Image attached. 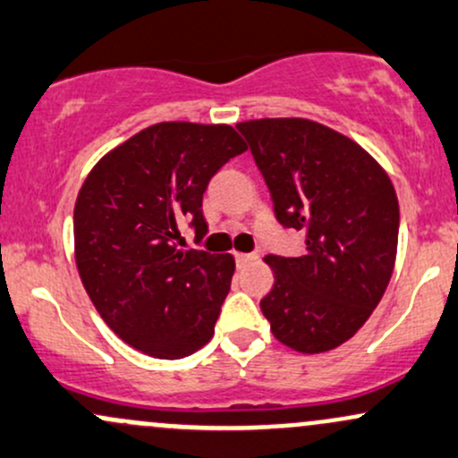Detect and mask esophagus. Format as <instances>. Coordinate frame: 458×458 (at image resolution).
<instances>
[{"instance_id":"1","label":"esophagus","mask_w":458,"mask_h":458,"mask_svg":"<svg viewBox=\"0 0 458 458\" xmlns=\"http://www.w3.org/2000/svg\"><path fill=\"white\" fill-rule=\"evenodd\" d=\"M233 258H235V262H238V267H244V264L255 262V259H258V255H253V253H233Z\"/></svg>"}]
</instances>
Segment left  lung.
Returning <instances> with one entry per match:
<instances>
[{"instance_id":"8db88e82","label":"left lung","mask_w":458,"mask_h":458,"mask_svg":"<svg viewBox=\"0 0 458 458\" xmlns=\"http://www.w3.org/2000/svg\"><path fill=\"white\" fill-rule=\"evenodd\" d=\"M249 141L284 227L306 233L299 258L267 255L275 286L259 301L270 332L301 353L343 345L380 303L397 255L391 179L341 132L303 117L235 126Z\"/></svg>"}]
</instances>
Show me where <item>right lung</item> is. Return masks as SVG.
<instances>
[{
    "mask_svg": "<svg viewBox=\"0 0 458 458\" xmlns=\"http://www.w3.org/2000/svg\"><path fill=\"white\" fill-rule=\"evenodd\" d=\"M247 150L227 124L159 122L106 152L78 191L73 253L91 303L117 336L176 360L208 345L235 259L183 249L208 233L211 176Z\"/></svg>",
    "mask_w": 458,
    "mask_h": 458,
    "instance_id": "right-lung-1",
    "label": "right lung"
}]
</instances>
